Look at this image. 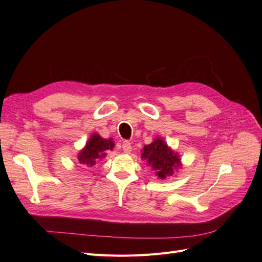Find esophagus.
Returning <instances> with one entry per match:
<instances>
[{
    "label": "esophagus",
    "mask_w": 262,
    "mask_h": 262,
    "mask_svg": "<svg viewBox=\"0 0 262 262\" xmlns=\"http://www.w3.org/2000/svg\"><path fill=\"white\" fill-rule=\"evenodd\" d=\"M122 148H123V152L124 153H130L131 152V148H132V146H131V143L129 141H124L123 142V144H122Z\"/></svg>",
    "instance_id": "esophagus-1"
}]
</instances>
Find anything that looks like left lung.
<instances>
[{
    "label": "left lung",
    "instance_id": "8db88e82",
    "mask_svg": "<svg viewBox=\"0 0 262 262\" xmlns=\"http://www.w3.org/2000/svg\"><path fill=\"white\" fill-rule=\"evenodd\" d=\"M142 157L147 160V164L152 166L156 175L162 179L171 176L173 169L180 166L177 154L173 153L162 139H156L153 143L144 146Z\"/></svg>",
    "mask_w": 262,
    "mask_h": 262
}]
</instances>
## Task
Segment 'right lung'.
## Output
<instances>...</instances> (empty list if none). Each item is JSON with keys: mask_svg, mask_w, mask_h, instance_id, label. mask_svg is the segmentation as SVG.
I'll use <instances>...</instances> for the list:
<instances>
[{"mask_svg": "<svg viewBox=\"0 0 262 262\" xmlns=\"http://www.w3.org/2000/svg\"><path fill=\"white\" fill-rule=\"evenodd\" d=\"M114 148V142L112 140H106L101 138L99 134H93L86 146L81 150L77 158L78 162L85 166H94L100 158L105 157L106 150Z\"/></svg>", "mask_w": 262, "mask_h": 262, "instance_id": "1", "label": "right lung"}]
</instances>
